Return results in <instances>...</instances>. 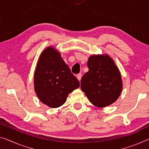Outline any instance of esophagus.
Returning <instances> with one entry per match:
<instances>
[{
    "mask_svg": "<svg viewBox=\"0 0 149 149\" xmlns=\"http://www.w3.org/2000/svg\"><path fill=\"white\" fill-rule=\"evenodd\" d=\"M82 74L81 73H79V74H78L77 75V78L78 79V80H79V81H81V78H82Z\"/></svg>",
    "mask_w": 149,
    "mask_h": 149,
    "instance_id": "34e87169",
    "label": "esophagus"
}]
</instances>
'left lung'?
I'll return each instance as SVG.
<instances>
[{
    "label": "left lung",
    "mask_w": 149,
    "mask_h": 149,
    "mask_svg": "<svg viewBox=\"0 0 149 149\" xmlns=\"http://www.w3.org/2000/svg\"><path fill=\"white\" fill-rule=\"evenodd\" d=\"M88 71L81 79V88L90 102L98 107H105L115 102L122 91L119 70L108 55L89 57Z\"/></svg>",
    "instance_id": "8db88e82"
}]
</instances>
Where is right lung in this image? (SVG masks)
I'll return each mask as SVG.
<instances>
[{
    "label": "right lung",
    "instance_id": "obj_1",
    "mask_svg": "<svg viewBox=\"0 0 149 149\" xmlns=\"http://www.w3.org/2000/svg\"><path fill=\"white\" fill-rule=\"evenodd\" d=\"M34 82L38 98L51 108L62 106L68 94L80 86L78 79L70 72L60 53L52 47L46 49L40 54Z\"/></svg>",
    "mask_w": 149,
    "mask_h": 149
}]
</instances>
